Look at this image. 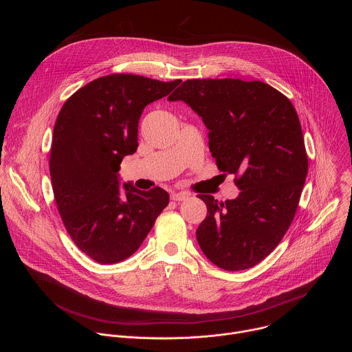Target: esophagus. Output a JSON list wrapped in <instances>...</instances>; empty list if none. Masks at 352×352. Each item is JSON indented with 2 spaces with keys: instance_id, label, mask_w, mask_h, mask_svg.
Segmentation results:
<instances>
[{
  "instance_id": "1",
  "label": "esophagus",
  "mask_w": 352,
  "mask_h": 352,
  "mask_svg": "<svg viewBox=\"0 0 352 352\" xmlns=\"http://www.w3.org/2000/svg\"><path fill=\"white\" fill-rule=\"evenodd\" d=\"M189 197V193L186 192H173L171 193V199L174 202H182V200H186Z\"/></svg>"
}]
</instances>
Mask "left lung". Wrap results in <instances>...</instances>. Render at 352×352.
Listing matches in <instances>:
<instances>
[{"label":"left lung","instance_id":"obj_1","mask_svg":"<svg viewBox=\"0 0 352 352\" xmlns=\"http://www.w3.org/2000/svg\"><path fill=\"white\" fill-rule=\"evenodd\" d=\"M182 100L209 129L220 171L235 175L236 199L199 195L208 216L196 230L206 258L236 272L262 262L289 228L308 174L302 129L292 103L270 85L241 79H188Z\"/></svg>","mask_w":352,"mask_h":352}]
</instances>
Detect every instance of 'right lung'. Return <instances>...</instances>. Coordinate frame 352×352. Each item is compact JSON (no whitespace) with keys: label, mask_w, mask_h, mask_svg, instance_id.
<instances>
[{"label":"right lung","mask_w":352,"mask_h":352,"mask_svg":"<svg viewBox=\"0 0 352 352\" xmlns=\"http://www.w3.org/2000/svg\"><path fill=\"white\" fill-rule=\"evenodd\" d=\"M179 79L132 74L97 78L64 103L53 132L50 175L63 223L76 246L98 263H117L142 245L170 196L160 186L120 189L122 159L138 148L143 109Z\"/></svg>","instance_id":"add662e5"}]
</instances>
